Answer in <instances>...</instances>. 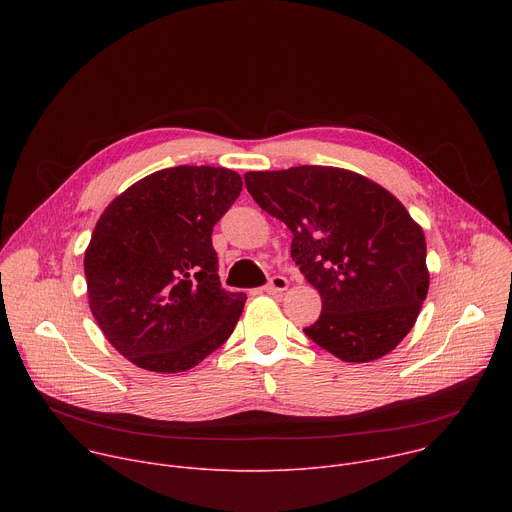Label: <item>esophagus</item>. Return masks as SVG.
I'll use <instances>...</instances> for the list:
<instances>
[{
  "mask_svg": "<svg viewBox=\"0 0 512 512\" xmlns=\"http://www.w3.org/2000/svg\"><path fill=\"white\" fill-rule=\"evenodd\" d=\"M287 279L283 277V275H273L271 279H269V283L263 287L267 294H279V291H285L287 289Z\"/></svg>",
  "mask_w": 512,
  "mask_h": 512,
  "instance_id": "esophagus-1",
  "label": "esophagus"
}]
</instances>
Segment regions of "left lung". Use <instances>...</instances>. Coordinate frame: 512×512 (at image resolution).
<instances>
[{
    "instance_id": "1",
    "label": "left lung",
    "mask_w": 512,
    "mask_h": 512,
    "mask_svg": "<svg viewBox=\"0 0 512 512\" xmlns=\"http://www.w3.org/2000/svg\"><path fill=\"white\" fill-rule=\"evenodd\" d=\"M253 200L294 235L291 259L322 298L306 336L344 362L391 352L427 296L425 237L383 186L330 166L247 172Z\"/></svg>"
}]
</instances>
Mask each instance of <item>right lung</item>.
<instances>
[{
	"mask_svg": "<svg viewBox=\"0 0 512 512\" xmlns=\"http://www.w3.org/2000/svg\"><path fill=\"white\" fill-rule=\"evenodd\" d=\"M241 190L233 170L176 166L135 182L101 214L85 251L89 306L139 369L188 371L233 334L247 296L221 287L212 229Z\"/></svg>",
	"mask_w": 512,
	"mask_h": 512,
	"instance_id": "1",
	"label": "right lung"
}]
</instances>
